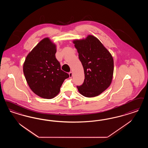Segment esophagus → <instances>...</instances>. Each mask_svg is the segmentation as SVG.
Returning <instances> with one entry per match:
<instances>
[{
  "instance_id": "1",
  "label": "esophagus",
  "mask_w": 148,
  "mask_h": 148,
  "mask_svg": "<svg viewBox=\"0 0 148 148\" xmlns=\"http://www.w3.org/2000/svg\"><path fill=\"white\" fill-rule=\"evenodd\" d=\"M69 77H70L71 78L72 76H73V73H72L71 71V72L69 73Z\"/></svg>"
}]
</instances>
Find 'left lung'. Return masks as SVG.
I'll use <instances>...</instances> for the list:
<instances>
[{
    "label": "left lung",
    "instance_id": "8db88e82",
    "mask_svg": "<svg viewBox=\"0 0 148 148\" xmlns=\"http://www.w3.org/2000/svg\"><path fill=\"white\" fill-rule=\"evenodd\" d=\"M73 42L79 53L85 74L83 84L77 86L79 93L86 97L100 95L112 80L114 63L111 54L94 36L74 40Z\"/></svg>",
    "mask_w": 148,
    "mask_h": 148
}]
</instances>
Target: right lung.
Listing matches in <instances>:
<instances>
[{
	"mask_svg": "<svg viewBox=\"0 0 148 148\" xmlns=\"http://www.w3.org/2000/svg\"><path fill=\"white\" fill-rule=\"evenodd\" d=\"M56 45L46 37L42 40L28 54L23 71L30 89L43 99H51L59 94L68 73L60 69L56 58Z\"/></svg>",
	"mask_w": 148,
	"mask_h": 148,
	"instance_id": "obj_1",
	"label": "right lung"
}]
</instances>
